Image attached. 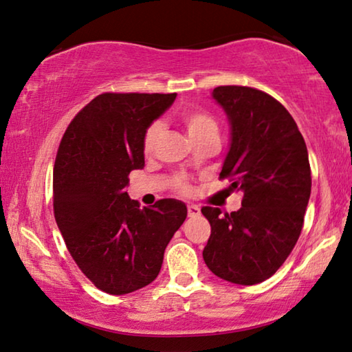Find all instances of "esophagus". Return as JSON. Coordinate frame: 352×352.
Returning <instances> with one entry per match:
<instances>
[{"label": "esophagus", "mask_w": 352, "mask_h": 352, "mask_svg": "<svg viewBox=\"0 0 352 352\" xmlns=\"http://www.w3.org/2000/svg\"><path fill=\"white\" fill-rule=\"evenodd\" d=\"M188 214L191 216V217H196V216L200 214V208H199L197 205H194V204L188 205Z\"/></svg>", "instance_id": "34e87169"}]
</instances>
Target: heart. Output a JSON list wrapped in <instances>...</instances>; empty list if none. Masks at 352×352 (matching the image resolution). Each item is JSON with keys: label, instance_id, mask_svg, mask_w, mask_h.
Instances as JSON below:
<instances>
[{"label": "heart", "instance_id": "heart-1", "mask_svg": "<svg viewBox=\"0 0 352 352\" xmlns=\"http://www.w3.org/2000/svg\"><path fill=\"white\" fill-rule=\"evenodd\" d=\"M182 122L186 128L189 139H191L194 144L199 141H204V139H208V138L219 139V126H217L213 117H211L210 114H206L205 111L186 109L185 113L182 114ZM161 130H163V128H161V124H158V122H155V124H152L147 128L146 135H144V141H142L144 152L148 153L155 148V144H156V141H158ZM175 188L178 189V191H185L186 185H185V182H183V178H180V177L175 178Z\"/></svg>", "mask_w": 352, "mask_h": 352}]
</instances>
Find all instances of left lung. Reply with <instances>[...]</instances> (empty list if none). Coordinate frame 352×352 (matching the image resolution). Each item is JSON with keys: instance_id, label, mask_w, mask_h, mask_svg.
I'll return each instance as SVG.
<instances>
[{"instance_id": "1", "label": "left lung", "mask_w": 352, "mask_h": 352, "mask_svg": "<svg viewBox=\"0 0 352 352\" xmlns=\"http://www.w3.org/2000/svg\"><path fill=\"white\" fill-rule=\"evenodd\" d=\"M211 97L230 125L221 178H230L244 197L230 214L202 208L211 226L204 260L227 282L255 285L283 265L302 230L311 191L309 153L292 114L267 94L219 86Z\"/></svg>"}]
</instances>
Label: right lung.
Wrapping results in <instances>:
<instances>
[{
  "mask_svg": "<svg viewBox=\"0 0 352 352\" xmlns=\"http://www.w3.org/2000/svg\"><path fill=\"white\" fill-rule=\"evenodd\" d=\"M177 94H102L64 133L53 170L54 217L75 263L98 289L126 294L152 283L185 222L182 200L139 208L128 175L144 167V135Z\"/></svg>",
  "mask_w": 352,
  "mask_h": 352,
  "instance_id": "right-lung-1",
  "label": "right lung"
}]
</instances>
